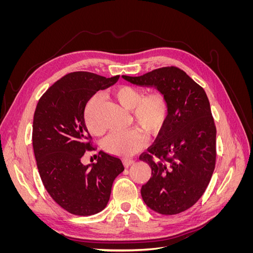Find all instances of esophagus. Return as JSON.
I'll use <instances>...</instances> for the list:
<instances>
[{"label": "esophagus", "instance_id": "obj_1", "mask_svg": "<svg viewBox=\"0 0 253 253\" xmlns=\"http://www.w3.org/2000/svg\"><path fill=\"white\" fill-rule=\"evenodd\" d=\"M122 163H124V166H125L126 168H127V167H129V166H132V165L135 163V160H134V159H131V158H125L124 160H122Z\"/></svg>", "mask_w": 253, "mask_h": 253}]
</instances>
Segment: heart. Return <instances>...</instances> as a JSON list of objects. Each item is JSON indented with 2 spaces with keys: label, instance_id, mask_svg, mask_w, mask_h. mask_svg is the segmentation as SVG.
<instances>
[{
  "label": "heart",
  "instance_id": "1",
  "mask_svg": "<svg viewBox=\"0 0 253 253\" xmlns=\"http://www.w3.org/2000/svg\"><path fill=\"white\" fill-rule=\"evenodd\" d=\"M115 97L124 108L131 112L132 119L150 134H157L164 128L169 117V102L160 91L144 95L143 90L134 86L124 85L115 90ZM101 94L89 98L85 108V124L90 133L99 135L103 126L99 121V106ZM148 142V137L140 128L114 131L103 140V149L110 154L128 157L139 152Z\"/></svg>",
  "mask_w": 253,
  "mask_h": 253
}]
</instances>
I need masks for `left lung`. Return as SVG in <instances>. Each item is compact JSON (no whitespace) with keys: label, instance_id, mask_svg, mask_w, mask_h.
<instances>
[{"label":"left lung","instance_id":"8db88e82","mask_svg":"<svg viewBox=\"0 0 253 253\" xmlns=\"http://www.w3.org/2000/svg\"><path fill=\"white\" fill-rule=\"evenodd\" d=\"M122 78L155 87L169 102L164 128L139 157L152 169V177L141 188L142 200L165 215L186 211L202 197L215 168L216 127L206 91L175 66Z\"/></svg>","mask_w":253,"mask_h":253}]
</instances>
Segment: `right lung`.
I'll return each instance as SVG.
<instances>
[{"mask_svg": "<svg viewBox=\"0 0 253 253\" xmlns=\"http://www.w3.org/2000/svg\"><path fill=\"white\" fill-rule=\"evenodd\" d=\"M88 72L65 75L45 91L34 115L33 147L38 170L48 194L75 215L87 216L108 205L115 178L125 167L117 157L100 151L96 164L81 157L93 149L84 121L89 98L116 83Z\"/></svg>", "mask_w": 253, "mask_h": 253, "instance_id": "obj_1", "label": "right lung"}]
</instances>
